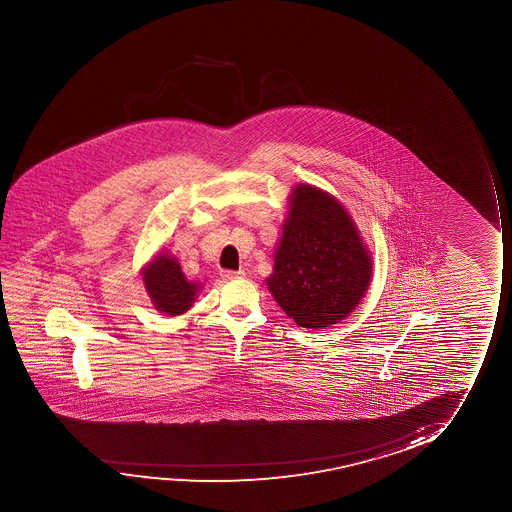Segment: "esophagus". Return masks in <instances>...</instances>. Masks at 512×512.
<instances>
[{
	"mask_svg": "<svg viewBox=\"0 0 512 512\" xmlns=\"http://www.w3.org/2000/svg\"><path fill=\"white\" fill-rule=\"evenodd\" d=\"M224 280H241L245 278V271H222Z\"/></svg>",
	"mask_w": 512,
	"mask_h": 512,
	"instance_id": "1",
	"label": "esophagus"
}]
</instances>
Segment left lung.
<instances>
[{"mask_svg": "<svg viewBox=\"0 0 512 512\" xmlns=\"http://www.w3.org/2000/svg\"><path fill=\"white\" fill-rule=\"evenodd\" d=\"M372 255L339 199L295 185L266 278L280 308L304 329H325L357 308L371 285Z\"/></svg>", "mask_w": 512, "mask_h": 512, "instance_id": "left-lung-1", "label": "left lung"}]
</instances>
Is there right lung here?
<instances>
[{
    "mask_svg": "<svg viewBox=\"0 0 512 512\" xmlns=\"http://www.w3.org/2000/svg\"><path fill=\"white\" fill-rule=\"evenodd\" d=\"M141 281L154 308L168 316L187 313L203 290L201 283L187 280L178 259L166 250H159L154 259L141 267Z\"/></svg>",
    "mask_w": 512,
    "mask_h": 512,
    "instance_id": "right-lung-1",
    "label": "right lung"
}]
</instances>
